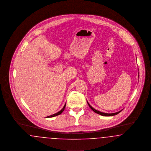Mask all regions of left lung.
<instances>
[{
    "mask_svg": "<svg viewBox=\"0 0 151 151\" xmlns=\"http://www.w3.org/2000/svg\"><path fill=\"white\" fill-rule=\"evenodd\" d=\"M87 104H88V105L89 106V107H90V109L93 110V111H94V112H95V113H96V114H99V115H102V116H114V115H117L118 114H119V112H120L121 111H118V112H115V113H112V114H108V113H104V112H100V111H97V110H96L95 109H94V108H93L90 105V104L87 102Z\"/></svg>",
    "mask_w": 151,
    "mask_h": 151,
    "instance_id": "obj_1",
    "label": "left lung"
}]
</instances>
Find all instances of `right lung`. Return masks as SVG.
Returning <instances> with one entry per match:
<instances>
[{
	"label": "right lung",
	"instance_id": "obj_1",
	"mask_svg": "<svg viewBox=\"0 0 151 151\" xmlns=\"http://www.w3.org/2000/svg\"><path fill=\"white\" fill-rule=\"evenodd\" d=\"M66 103H65V105H64V107L62 109V110H60V111H59V112H57L56 114H53V115H50V116H47V118H52V117H54V116H57V115H60L63 111H64V110H65V106H66Z\"/></svg>",
	"mask_w": 151,
	"mask_h": 151
}]
</instances>
